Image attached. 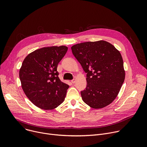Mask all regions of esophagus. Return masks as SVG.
I'll return each mask as SVG.
<instances>
[{
    "instance_id": "34e87169",
    "label": "esophagus",
    "mask_w": 147,
    "mask_h": 147,
    "mask_svg": "<svg viewBox=\"0 0 147 147\" xmlns=\"http://www.w3.org/2000/svg\"><path fill=\"white\" fill-rule=\"evenodd\" d=\"M71 82L72 83H75L76 82V79H73L71 80Z\"/></svg>"
}]
</instances>
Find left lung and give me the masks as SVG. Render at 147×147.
<instances>
[{
    "instance_id": "left-lung-1",
    "label": "left lung",
    "mask_w": 147,
    "mask_h": 147,
    "mask_svg": "<svg viewBox=\"0 0 147 147\" xmlns=\"http://www.w3.org/2000/svg\"><path fill=\"white\" fill-rule=\"evenodd\" d=\"M71 49L87 73V87L81 92L83 101L95 109L109 105L117 97L125 78L120 52L103 40L77 44Z\"/></svg>"
}]
</instances>
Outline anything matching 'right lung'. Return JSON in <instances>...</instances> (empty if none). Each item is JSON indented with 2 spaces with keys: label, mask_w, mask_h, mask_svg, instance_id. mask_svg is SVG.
I'll use <instances>...</instances> for the list:
<instances>
[{
  "label": "right lung",
  "mask_w": 147,
  "mask_h": 147,
  "mask_svg": "<svg viewBox=\"0 0 147 147\" xmlns=\"http://www.w3.org/2000/svg\"><path fill=\"white\" fill-rule=\"evenodd\" d=\"M66 46L44 47L28 54L19 71L22 87L40 109H55L65 100L69 85L59 79L58 63L66 53Z\"/></svg>",
  "instance_id": "add662e5"
}]
</instances>
